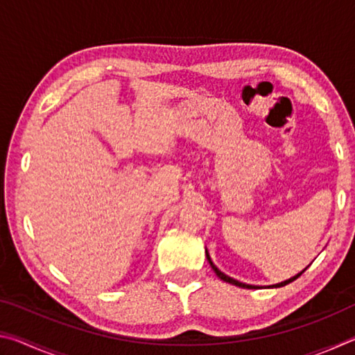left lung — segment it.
Here are the masks:
<instances>
[{
    "label": "left lung",
    "instance_id": "obj_1",
    "mask_svg": "<svg viewBox=\"0 0 355 355\" xmlns=\"http://www.w3.org/2000/svg\"><path fill=\"white\" fill-rule=\"evenodd\" d=\"M205 254H207V260H208V263H209V266L213 268V271L216 272V275H218V277L220 279V280H224V282H227V284H232V285H236V286H239V288H249V290H255V288H260V286H257V285H249V284H243V282H239V280H236V279H233V277H230V275H227V274H224L220 271V269L216 266V264L213 263V260H211V257H209V254H208V250L205 249ZM309 268V266H307ZM305 268V269H307ZM305 269H302V271H300L299 274H296V275H293L291 279H288V280H285V282H280V284H275V285H269L268 288H280V286H285V285H288V284H291V282H294L296 280L299 275H302V272L305 271Z\"/></svg>",
    "mask_w": 355,
    "mask_h": 355
}]
</instances>
